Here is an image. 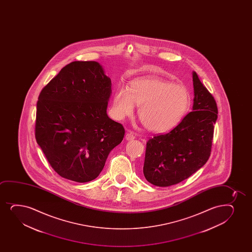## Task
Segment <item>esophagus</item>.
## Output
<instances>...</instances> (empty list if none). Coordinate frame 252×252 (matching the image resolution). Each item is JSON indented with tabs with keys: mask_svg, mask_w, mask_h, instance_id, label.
Returning <instances> with one entry per match:
<instances>
[{
	"mask_svg": "<svg viewBox=\"0 0 252 252\" xmlns=\"http://www.w3.org/2000/svg\"><path fill=\"white\" fill-rule=\"evenodd\" d=\"M125 139H127V140H133V139H135V135H134V133L133 132H127L126 133V136H125Z\"/></svg>",
	"mask_w": 252,
	"mask_h": 252,
	"instance_id": "34e87169",
	"label": "esophagus"
}]
</instances>
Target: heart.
Instances as JSON below:
<instances>
[{"label":"heart","mask_w":252,"mask_h":252,"mask_svg":"<svg viewBox=\"0 0 252 252\" xmlns=\"http://www.w3.org/2000/svg\"><path fill=\"white\" fill-rule=\"evenodd\" d=\"M139 106L140 121L149 130L164 133L176 127L190 107V95L183 85L159 77L134 80L128 89L120 88L113 99L116 118L131 116Z\"/></svg>","instance_id":"heart-1"}]
</instances>
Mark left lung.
Wrapping results in <instances>:
<instances>
[{"instance_id": "left-lung-1", "label": "left lung", "mask_w": 252, "mask_h": 252, "mask_svg": "<svg viewBox=\"0 0 252 252\" xmlns=\"http://www.w3.org/2000/svg\"><path fill=\"white\" fill-rule=\"evenodd\" d=\"M192 81L193 111L169 133L153 137L146 144L143 171L145 179L157 187L188 179L210 157L217 104L195 71Z\"/></svg>"}]
</instances>
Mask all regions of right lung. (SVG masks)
<instances>
[{
  "instance_id": "add662e5",
  "label": "right lung",
  "mask_w": 252,
  "mask_h": 252,
  "mask_svg": "<svg viewBox=\"0 0 252 252\" xmlns=\"http://www.w3.org/2000/svg\"><path fill=\"white\" fill-rule=\"evenodd\" d=\"M111 79L95 61H74L38 95L35 138L61 177L76 183L95 179L124 126L107 116Z\"/></svg>"
}]
</instances>
